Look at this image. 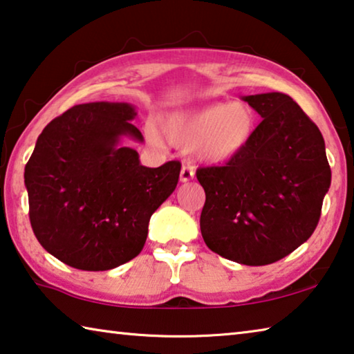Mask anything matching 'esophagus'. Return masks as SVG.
<instances>
[{"instance_id": "esophagus-1", "label": "esophagus", "mask_w": 354, "mask_h": 354, "mask_svg": "<svg viewBox=\"0 0 354 354\" xmlns=\"http://www.w3.org/2000/svg\"><path fill=\"white\" fill-rule=\"evenodd\" d=\"M195 176V170L192 165H183L181 173H179V179H181V183H187L190 179H194Z\"/></svg>"}]
</instances>
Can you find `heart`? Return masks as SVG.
I'll list each match as a JSON object with an SVG mask.
<instances>
[{"label": "heart", "instance_id": "1", "mask_svg": "<svg viewBox=\"0 0 354 354\" xmlns=\"http://www.w3.org/2000/svg\"><path fill=\"white\" fill-rule=\"evenodd\" d=\"M256 131V113L243 103H215L196 109L176 111L162 120V133L171 145L194 149L206 164H225L248 147ZM148 139L160 145L162 139L148 128Z\"/></svg>", "mask_w": 354, "mask_h": 354}]
</instances>
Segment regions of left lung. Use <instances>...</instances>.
I'll return each mask as SVG.
<instances>
[{
  "mask_svg": "<svg viewBox=\"0 0 354 354\" xmlns=\"http://www.w3.org/2000/svg\"><path fill=\"white\" fill-rule=\"evenodd\" d=\"M242 100L262 122L237 158L196 171L206 194L200 227L214 253L243 266H267L313 236L331 169L320 129L289 95Z\"/></svg>",
  "mask_w": 354,
  "mask_h": 354,
  "instance_id": "1",
  "label": "left lung"
}]
</instances>
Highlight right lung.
Masks as SVG:
<instances>
[{
  "label": "right lung",
  "mask_w": 354,
  "mask_h": 354,
  "mask_svg": "<svg viewBox=\"0 0 354 354\" xmlns=\"http://www.w3.org/2000/svg\"><path fill=\"white\" fill-rule=\"evenodd\" d=\"M129 103L73 106L41 131L25 167L29 220L48 253L103 272L140 253L153 212L176 189L181 164H140L123 137L143 142Z\"/></svg>",
  "instance_id": "1"
}]
</instances>
